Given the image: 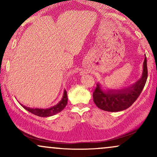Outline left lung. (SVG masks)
Returning a JSON list of instances; mask_svg holds the SVG:
<instances>
[{
  "label": "left lung",
  "mask_w": 157,
  "mask_h": 157,
  "mask_svg": "<svg viewBox=\"0 0 157 157\" xmlns=\"http://www.w3.org/2000/svg\"><path fill=\"white\" fill-rule=\"evenodd\" d=\"M147 78V58L145 56L142 77L137 82L122 89H105L98 82L93 93L94 102L99 109L110 112H117L127 109L140 96Z\"/></svg>",
  "instance_id": "left-lung-1"
}]
</instances>
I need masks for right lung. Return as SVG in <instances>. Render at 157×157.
Listing matches in <instances>:
<instances>
[{
	"label": "right lung",
	"instance_id": "right-lung-1",
	"mask_svg": "<svg viewBox=\"0 0 157 157\" xmlns=\"http://www.w3.org/2000/svg\"><path fill=\"white\" fill-rule=\"evenodd\" d=\"M68 102V97H67V91L64 90L63 95L62 99L60 101L57 103L56 105L52 107L47 108V109H39V108H29L26 107V106L21 105L25 109L27 110L28 111L31 112L33 114L37 115L38 117H48L53 116V115L56 114V113L60 112L63 111L66 105H67Z\"/></svg>",
	"mask_w": 157,
	"mask_h": 157
}]
</instances>
